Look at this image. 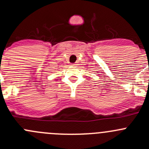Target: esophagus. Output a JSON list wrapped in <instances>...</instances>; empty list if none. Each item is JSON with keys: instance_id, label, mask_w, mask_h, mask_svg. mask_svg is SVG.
Wrapping results in <instances>:
<instances>
[{"instance_id": "esophagus-1", "label": "esophagus", "mask_w": 149, "mask_h": 149, "mask_svg": "<svg viewBox=\"0 0 149 149\" xmlns=\"http://www.w3.org/2000/svg\"><path fill=\"white\" fill-rule=\"evenodd\" d=\"M78 65V62H76V63H75L73 64V65H75V66H76V65Z\"/></svg>"}]
</instances>
